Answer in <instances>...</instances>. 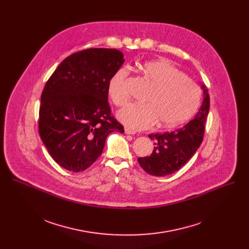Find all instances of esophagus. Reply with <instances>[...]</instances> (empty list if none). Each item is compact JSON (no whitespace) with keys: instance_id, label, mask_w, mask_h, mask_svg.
<instances>
[{"instance_id":"34e87169","label":"esophagus","mask_w":249,"mask_h":249,"mask_svg":"<svg viewBox=\"0 0 249 249\" xmlns=\"http://www.w3.org/2000/svg\"><path fill=\"white\" fill-rule=\"evenodd\" d=\"M125 134H127V135H133V134H135V132L132 131V130H130V129H125Z\"/></svg>"}]
</instances>
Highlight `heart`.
<instances>
[{"instance_id":"1","label":"heart","mask_w":249,"mask_h":249,"mask_svg":"<svg viewBox=\"0 0 249 249\" xmlns=\"http://www.w3.org/2000/svg\"><path fill=\"white\" fill-rule=\"evenodd\" d=\"M153 84L146 101L131 103L117 113L118 119L132 130H145L156 125L174 128L190 119L199 107L201 92L198 86L166 60H151L140 66ZM129 71L121 68L108 83V95L117 106L128 101L125 82Z\"/></svg>"}]
</instances>
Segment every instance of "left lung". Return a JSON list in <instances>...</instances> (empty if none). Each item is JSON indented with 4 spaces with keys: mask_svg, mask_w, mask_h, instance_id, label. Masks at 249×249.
I'll use <instances>...</instances> for the list:
<instances>
[{
    "mask_svg": "<svg viewBox=\"0 0 249 249\" xmlns=\"http://www.w3.org/2000/svg\"><path fill=\"white\" fill-rule=\"evenodd\" d=\"M203 102L194 119L172 132L151 134L154 141L153 154L139 158L138 161L146 172L155 176H165L180 169L199 149L205 130V122L210 109V96L205 85Z\"/></svg>",
    "mask_w": 249,
    "mask_h": 249,
    "instance_id": "1",
    "label": "left lung"
}]
</instances>
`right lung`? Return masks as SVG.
Wrapping results in <instances>:
<instances>
[{
	"label": "right lung",
	"instance_id": "right-lung-1",
	"mask_svg": "<svg viewBox=\"0 0 249 249\" xmlns=\"http://www.w3.org/2000/svg\"><path fill=\"white\" fill-rule=\"evenodd\" d=\"M125 59L121 51L90 48L66 58L41 94L39 134L53 160L83 171L101 155L105 140L123 126L111 116L108 83Z\"/></svg>",
	"mask_w": 249,
	"mask_h": 249
}]
</instances>
